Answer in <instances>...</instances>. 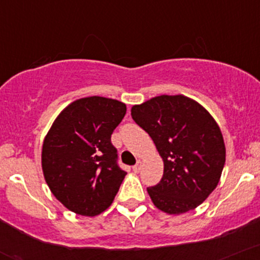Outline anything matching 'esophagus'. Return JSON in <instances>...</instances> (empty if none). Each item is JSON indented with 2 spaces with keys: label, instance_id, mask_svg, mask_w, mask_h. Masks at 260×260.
<instances>
[{
  "label": "esophagus",
  "instance_id": "1",
  "mask_svg": "<svg viewBox=\"0 0 260 260\" xmlns=\"http://www.w3.org/2000/svg\"><path fill=\"white\" fill-rule=\"evenodd\" d=\"M141 164H143V162H141L140 160H138V162H136V164L133 167V170L135 171V173H139V171H140V169H141Z\"/></svg>",
  "mask_w": 260,
  "mask_h": 260
}]
</instances>
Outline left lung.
<instances>
[{"instance_id": "left-lung-1", "label": "left lung", "mask_w": 260, "mask_h": 260, "mask_svg": "<svg viewBox=\"0 0 260 260\" xmlns=\"http://www.w3.org/2000/svg\"><path fill=\"white\" fill-rule=\"evenodd\" d=\"M164 160V174L148 188L155 207L181 214L202 204L216 188L225 162L223 135L211 115L183 95H161L131 109Z\"/></svg>"}]
</instances>
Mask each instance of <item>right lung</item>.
Segmentation results:
<instances>
[{
	"instance_id": "add662e5",
	"label": "right lung",
	"mask_w": 260,
	"mask_h": 260,
	"mask_svg": "<svg viewBox=\"0 0 260 260\" xmlns=\"http://www.w3.org/2000/svg\"><path fill=\"white\" fill-rule=\"evenodd\" d=\"M125 114V104L91 96L70 104L51 126L42 170L52 194L69 210L95 216L111 205L126 175L111 144Z\"/></svg>"
}]
</instances>
